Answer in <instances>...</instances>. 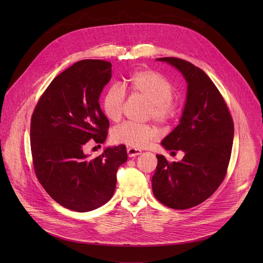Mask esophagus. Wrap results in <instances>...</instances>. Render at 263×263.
Wrapping results in <instances>:
<instances>
[{
	"label": "esophagus",
	"mask_w": 263,
	"mask_h": 263,
	"mask_svg": "<svg viewBox=\"0 0 263 263\" xmlns=\"http://www.w3.org/2000/svg\"><path fill=\"white\" fill-rule=\"evenodd\" d=\"M127 153H128V156H129L130 158H132V157H136V156L141 155V154H142V150L130 147V148L127 149Z\"/></svg>",
	"instance_id": "esophagus-1"
}]
</instances>
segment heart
<instances>
[{"mask_svg": "<svg viewBox=\"0 0 263 263\" xmlns=\"http://www.w3.org/2000/svg\"><path fill=\"white\" fill-rule=\"evenodd\" d=\"M128 84L133 95L149 101L146 115L148 119H155L159 123H167L175 118L178 113V105L174 99V86L163 74L151 69H140L130 74ZM124 100L126 92L117 84L109 86L105 91L102 109L110 121H118L121 118ZM158 137L159 132L155 127L130 121L119 124L112 131L114 142L132 148H144Z\"/></svg>", "mask_w": 263, "mask_h": 263, "instance_id": "heart-1", "label": "heart"}]
</instances>
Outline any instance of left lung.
<instances>
[{"mask_svg":"<svg viewBox=\"0 0 263 263\" xmlns=\"http://www.w3.org/2000/svg\"><path fill=\"white\" fill-rule=\"evenodd\" d=\"M158 61L176 67L187 83L180 123L161 143L165 149L185 155L173 163L157 155L151 183L160 202L184 210L208 199L223 182L231 156L233 120L223 96L200 68L177 58Z\"/></svg>","mask_w":263,"mask_h":263,"instance_id":"8db88e82","label":"left lung"}]
</instances>
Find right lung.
Returning a JSON list of instances; mask_svg holds the SVG:
<instances>
[{"label":"right lung","mask_w":263,"mask_h":263,"mask_svg":"<svg viewBox=\"0 0 263 263\" xmlns=\"http://www.w3.org/2000/svg\"><path fill=\"white\" fill-rule=\"evenodd\" d=\"M110 78L109 62H77L54 78L32 115L31 150L38 181L55 201L77 212L95 210L112 198L117 171L128 159L124 145L108 147L97 158L83 153L89 140H106L109 122L99 97Z\"/></svg>","instance_id":"right-lung-1"}]
</instances>
